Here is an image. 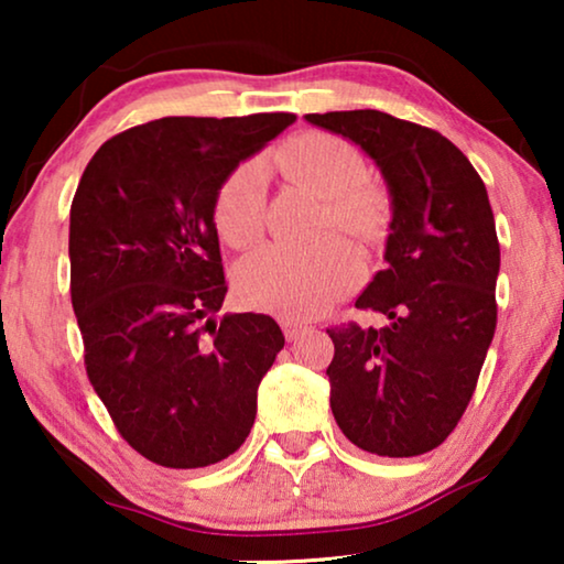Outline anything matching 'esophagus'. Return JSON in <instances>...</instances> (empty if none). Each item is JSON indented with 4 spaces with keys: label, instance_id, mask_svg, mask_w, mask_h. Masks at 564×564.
<instances>
[{
    "label": "esophagus",
    "instance_id": "34e87169",
    "mask_svg": "<svg viewBox=\"0 0 564 564\" xmlns=\"http://www.w3.org/2000/svg\"><path fill=\"white\" fill-rule=\"evenodd\" d=\"M282 328H284V336H288V341H297L300 336L311 330V326H307V323L295 321V318H284L282 321Z\"/></svg>",
    "mask_w": 564,
    "mask_h": 564
}]
</instances>
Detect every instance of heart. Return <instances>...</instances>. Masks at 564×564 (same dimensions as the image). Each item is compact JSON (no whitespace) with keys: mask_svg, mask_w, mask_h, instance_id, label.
<instances>
[{"mask_svg":"<svg viewBox=\"0 0 564 564\" xmlns=\"http://www.w3.org/2000/svg\"><path fill=\"white\" fill-rule=\"evenodd\" d=\"M280 166L290 180L326 199L323 228H338L361 241H372L388 223V197L367 180V164L351 143L330 133L297 135L280 151ZM267 164L243 161L220 184L215 197V226L223 241L249 246L264 230ZM365 280V259L344 238L297 249L261 246L241 259L236 288L243 303L264 311L311 318L328 311Z\"/></svg>","mask_w":564,"mask_h":564,"instance_id":"heart-1","label":"heart"}]
</instances>
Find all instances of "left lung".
Masks as SVG:
<instances>
[{"instance_id": "left-lung-1", "label": "left lung", "mask_w": 564, "mask_h": 564, "mask_svg": "<svg viewBox=\"0 0 564 564\" xmlns=\"http://www.w3.org/2000/svg\"><path fill=\"white\" fill-rule=\"evenodd\" d=\"M359 145L390 192L384 269L357 297L384 328H330V411L377 457L436 449L473 398L496 334L500 246L488 189L436 130L380 110L305 115Z\"/></svg>"}]
</instances>
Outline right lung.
<instances>
[{
	"instance_id": "obj_1",
	"label": "right lung",
	"mask_w": 564,
	"mask_h": 564,
	"mask_svg": "<svg viewBox=\"0 0 564 564\" xmlns=\"http://www.w3.org/2000/svg\"><path fill=\"white\" fill-rule=\"evenodd\" d=\"M295 122L161 118L115 135L72 203V305L84 365L120 436L161 467L226 459L257 419L284 336L261 313H226L215 197L226 176Z\"/></svg>"
}]
</instances>
